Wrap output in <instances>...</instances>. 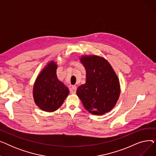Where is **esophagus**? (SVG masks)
<instances>
[{
	"instance_id": "esophagus-1",
	"label": "esophagus",
	"mask_w": 156,
	"mask_h": 156,
	"mask_svg": "<svg viewBox=\"0 0 156 156\" xmlns=\"http://www.w3.org/2000/svg\"><path fill=\"white\" fill-rule=\"evenodd\" d=\"M76 87L72 86L71 88H70V93L72 94H76Z\"/></svg>"
}]
</instances>
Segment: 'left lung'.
I'll use <instances>...</instances> for the list:
<instances>
[{
  "label": "left lung",
  "mask_w": 156,
  "mask_h": 156,
  "mask_svg": "<svg viewBox=\"0 0 156 156\" xmlns=\"http://www.w3.org/2000/svg\"><path fill=\"white\" fill-rule=\"evenodd\" d=\"M86 70V82L80 85L76 94L86 110L102 115L112 110L120 95L119 81L111 64L97 55L80 58Z\"/></svg>",
  "instance_id": "left-lung-1"
}]
</instances>
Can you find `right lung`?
Wrapping results in <instances>:
<instances>
[{
    "label": "right lung",
    "instance_id": "1",
    "mask_svg": "<svg viewBox=\"0 0 156 156\" xmlns=\"http://www.w3.org/2000/svg\"><path fill=\"white\" fill-rule=\"evenodd\" d=\"M57 64L51 61L40 72L34 86V99L37 106L44 111L59 109L69 94V89L57 78Z\"/></svg>",
    "mask_w": 156,
    "mask_h": 156
}]
</instances>
